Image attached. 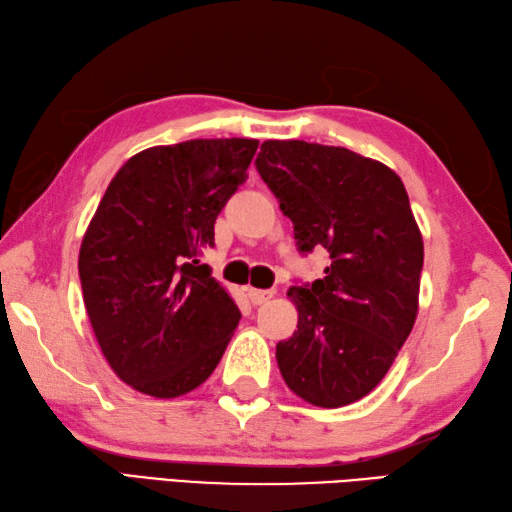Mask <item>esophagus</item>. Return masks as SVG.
<instances>
[{"mask_svg":"<svg viewBox=\"0 0 512 512\" xmlns=\"http://www.w3.org/2000/svg\"><path fill=\"white\" fill-rule=\"evenodd\" d=\"M247 295L249 300H252V304H265L267 300L274 298V291L271 289H247Z\"/></svg>","mask_w":512,"mask_h":512,"instance_id":"34e87169","label":"esophagus"}]
</instances>
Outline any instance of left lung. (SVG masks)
Wrapping results in <instances>:
<instances>
[{
	"mask_svg": "<svg viewBox=\"0 0 512 512\" xmlns=\"http://www.w3.org/2000/svg\"><path fill=\"white\" fill-rule=\"evenodd\" d=\"M256 168L302 254L324 247V278L291 287L298 331L278 342L282 379L306 403L342 407L388 374L418 313L423 236L401 177L342 146L267 140Z\"/></svg>",
	"mask_w": 512,
	"mask_h": 512,
	"instance_id": "1",
	"label": "left lung"
}]
</instances>
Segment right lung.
Segmentation results:
<instances>
[{"instance_id":"obj_1","label":"right lung","mask_w":512,"mask_h":512,"mask_svg":"<svg viewBox=\"0 0 512 512\" xmlns=\"http://www.w3.org/2000/svg\"><path fill=\"white\" fill-rule=\"evenodd\" d=\"M256 149L247 138L153 146L100 199L78 276L102 355L133 390L155 399L195 390L230 344L241 311L201 254Z\"/></svg>"}]
</instances>
